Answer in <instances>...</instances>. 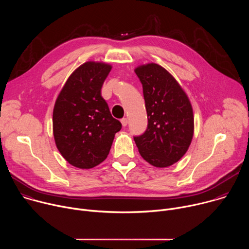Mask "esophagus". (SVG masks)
I'll use <instances>...</instances> for the list:
<instances>
[{
  "mask_svg": "<svg viewBox=\"0 0 249 249\" xmlns=\"http://www.w3.org/2000/svg\"><path fill=\"white\" fill-rule=\"evenodd\" d=\"M121 123H122V126H123V127H126L127 124H128V119H127V118H122V119H121Z\"/></svg>",
  "mask_w": 249,
  "mask_h": 249,
  "instance_id": "34e87169",
  "label": "esophagus"
}]
</instances>
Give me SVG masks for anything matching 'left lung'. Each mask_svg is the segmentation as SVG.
I'll return each mask as SVG.
<instances>
[{
  "label": "left lung",
  "mask_w": 249,
  "mask_h": 249,
  "mask_svg": "<svg viewBox=\"0 0 249 249\" xmlns=\"http://www.w3.org/2000/svg\"><path fill=\"white\" fill-rule=\"evenodd\" d=\"M142 86L148 127L134 141L145 160L157 167L178 161L187 152L194 132L191 103L175 79L158 64L135 70Z\"/></svg>",
  "instance_id": "left-lung-1"
}]
</instances>
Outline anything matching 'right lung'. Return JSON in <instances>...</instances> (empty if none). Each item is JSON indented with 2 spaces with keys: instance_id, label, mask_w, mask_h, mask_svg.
<instances>
[{
  "instance_id": "1",
  "label": "right lung",
  "mask_w": 249,
  "mask_h": 249,
  "mask_svg": "<svg viewBox=\"0 0 249 249\" xmlns=\"http://www.w3.org/2000/svg\"><path fill=\"white\" fill-rule=\"evenodd\" d=\"M111 66L87 62L71 75L53 110V134L63 158L79 168H91L107 158L122 124L101 96Z\"/></svg>"
}]
</instances>
